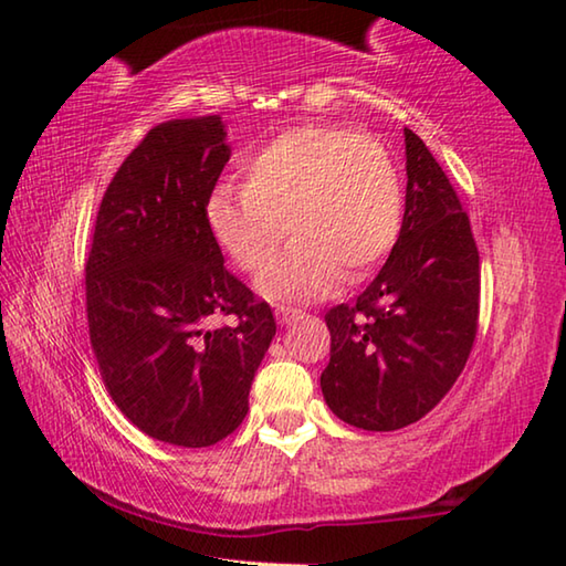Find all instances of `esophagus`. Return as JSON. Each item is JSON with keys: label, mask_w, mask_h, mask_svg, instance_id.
<instances>
[{"label": "esophagus", "mask_w": 566, "mask_h": 566, "mask_svg": "<svg viewBox=\"0 0 566 566\" xmlns=\"http://www.w3.org/2000/svg\"><path fill=\"white\" fill-rule=\"evenodd\" d=\"M274 314H276V319H280V324H292L296 319H302V310H296V306L280 304L274 310Z\"/></svg>", "instance_id": "esophagus-1"}]
</instances>
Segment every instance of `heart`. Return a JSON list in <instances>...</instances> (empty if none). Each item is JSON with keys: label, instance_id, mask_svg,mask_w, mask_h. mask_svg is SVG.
Here are the masks:
<instances>
[{"label": "heart", "instance_id": "heart-1", "mask_svg": "<svg viewBox=\"0 0 566 566\" xmlns=\"http://www.w3.org/2000/svg\"><path fill=\"white\" fill-rule=\"evenodd\" d=\"M244 185L209 191V234L239 270L256 272L286 229L290 247L256 280L270 300L327 294L347 270L357 280L397 244L405 187L389 149L334 124L284 129L242 159Z\"/></svg>", "mask_w": 566, "mask_h": 566}]
</instances>
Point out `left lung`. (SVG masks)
Instances as JSON below:
<instances>
[{
  "instance_id": "left-lung-1",
  "label": "left lung",
  "mask_w": 566,
  "mask_h": 566,
  "mask_svg": "<svg viewBox=\"0 0 566 566\" xmlns=\"http://www.w3.org/2000/svg\"><path fill=\"white\" fill-rule=\"evenodd\" d=\"M405 224L389 260L354 304L327 312L332 349L322 395L342 421L395 432L432 411L472 352L479 252L452 181L405 129Z\"/></svg>"
}]
</instances>
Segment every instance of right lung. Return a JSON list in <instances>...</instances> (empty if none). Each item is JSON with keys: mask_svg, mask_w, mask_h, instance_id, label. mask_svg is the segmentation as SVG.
I'll return each mask as SVG.
<instances>
[{"mask_svg": "<svg viewBox=\"0 0 566 566\" xmlns=\"http://www.w3.org/2000/svg\"><path fill=\"white\" fill-rule=\"evenodd\" d=\"M229 155L219 114L149 129L104 191L87 260L104 387L142 432L191 449L242 424L276 332L270 304L227 272L205 219ZM229 313L237 325L208 327Z\"/></svg>", "mask_w": 566, "mask_h": 566, "instance_id": "1", "label": "right lung"}]
</instances>
